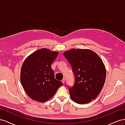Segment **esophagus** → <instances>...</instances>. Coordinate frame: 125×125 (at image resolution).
<instances>
[{
    "mask_svg": "<svg viewBox=\"0 0 125 125\" xmlns=\"http://www.w3.org/2000/svg\"><path fill=\"white\" fill-rule=\"evenodd\" d=\"M62 81V82L63 83H65V79L63 78Z\"/></svg>",
    "mask_w": 125,
    "mask_h": 125,
    "instance_id": "1",
    "label": "esophagus"
}]
</instances>
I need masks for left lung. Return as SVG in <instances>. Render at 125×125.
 I'll use <instances>...</instances> for the list:
<instances>
[{"instance_id": "8db88e82", "label": "left lung", "mask_w": 125, "mask_h": 125, "mask_svg": "<svg viewBox=\"0 0 125 125\" xmlns=\"http://www.w3.org/2000/svg\"><path fill=\"white\" fill-rule=\"evenodd\" d=\"M75 75V82L69 89L70 95L80 104L95 99L103 88L106 79L104 64L96 52L88 49H71L63 52Z\"/></svg>"}]
</instances>
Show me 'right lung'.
Wrapping results in <instances>:
<instances>
[{
    "instance_id": "right-lung-1",
    "label": "right lung",
    "mask_w": 125,
    "mask_h": 125,
    "mask_svg": "<svg viewBox=\"0 0 125 125\" xmlns=\"http://www.w3.org/2000/svg\"><path fill=\"white\" fill-rule=\"evenodd\" d=\"M58 55V52L42 48L25 59L21 69L20 81L31 99L40 102L47 101L63 84L55 78L51 67Z\"/></svg>"
}]
</instances>
